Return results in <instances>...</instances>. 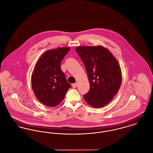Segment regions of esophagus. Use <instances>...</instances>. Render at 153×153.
Masks as SVG:
<instances>
[{
  "mask_svg": "<svg viewBox=\"0 0 153 153\" xmlns=\"http://www.w3.org/2000/svg\"><path fill=\"white\" fill-rule=\"evenodd\" d=\"M72 87L73 88H76V87H77V84L76 82V83H73V84H72Z\"/></svg>",
  "mask_w": 153,
  "mask_h": 153,
  "instance_id": "34e87169",
  "label": "esophagus"
}]
</instances>
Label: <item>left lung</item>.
<instances>
[{
  "label": "left lung",
  "mask_w": 153,
  "mask_h": 153,
  "mask_svg": "<svg viewBox=\"0 0 153 153\" xmlns=\"http://www.w3.org/2000/svg\"><path fill=\"white\" fill-rule=\"evenodd\" d=\"M87 73L90 88L83 97L93 107L101 108L108 104L117 94L122 82V73L117 60L105 48L77 47Z\"/></svg>",
  "instance_id": "1"
}]
</instances>
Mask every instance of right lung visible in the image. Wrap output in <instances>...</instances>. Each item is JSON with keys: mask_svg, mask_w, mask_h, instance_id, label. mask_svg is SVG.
<instances>
[{"mask_svg": "<svg viewBox=\"0 0 153 153\" xmlns=\"http://www.w3.org/2000/svg\"><path fill=\"white\" fill-rule=\"evenodd\" d=\"M70 48H59L44 53L35 65L31 76L36 98L48 106L58 105L71 87L61 70L60 63Z\"/></svg>", "mask_w": 153, "mask_h": 153, "instance_id": "add662e5", "label": "right lung"}]
</instances>
